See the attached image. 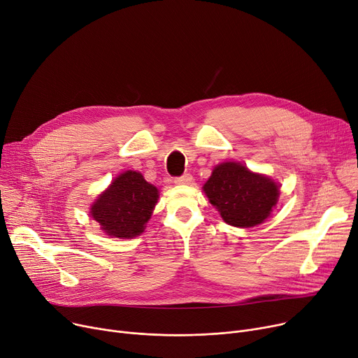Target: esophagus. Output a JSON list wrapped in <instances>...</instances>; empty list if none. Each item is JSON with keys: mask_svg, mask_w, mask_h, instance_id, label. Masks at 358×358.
Returning <instances> with one entry per match:
<instances>
[{"mask_svg": "<svg viewBox=\"0 0 358 358\" xmlns=\"http://www.w3.org/2000/svg\"><path fill=\"white\" fill-rule=\"evenodd\" d=\"M192 182V175L191 173H183L182 176H178L175 178V183L176 185H187Z\"/></svg>", "mask_w": 358, "mask_h": 358, "instance_id": "34e87169", "label": "esophagus"}]
</instances>
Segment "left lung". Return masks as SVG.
Listing matches in <instances>:
<instances>
[{
  "mask_svg": "<svg viewBox=\"0 0 358 358\" xmlns=\"http://www.w3.org/2000/svg\"><path fill=\"white\" fill-rule=\"evenodd\" d=\"M203 191L227 224L241 228L262 224L279 198L275 182L236 162L218 164Z\"/></svg>",
  "mask_w": 358,
  "mask_h": 358,
  "instance_id": "1",
  "label": "left lung"
}]
</instances>
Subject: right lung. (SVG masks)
<instances>
[{
  "label": "right lung",
  "instance_id": "right-lung-1",
  "mask_svg": "<svg viewBox=\"0 0 358 358\" xmlns=\"http://www.w3.org/2000/svg\"><path fill=\"white\" fill-rule=\"evenodd\" d=\"M159 194L141 173L127 171L94 203L91 215L111 237L140 236L156 206Z\"/></svg>",
  "mask_w": 358,
  "mask_h": 358
}]
</instances>
